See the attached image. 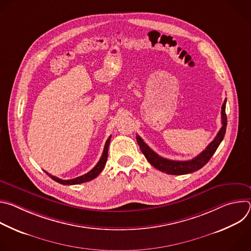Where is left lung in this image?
Masks as SVG:
<instances>
[{"instance_id": "8db88e82", "label": "left lung", "mask_w": 251, "mask_h": 251, "mask_svg": "<svg viewBox=\"0 0 251 251\" xmlns=\"http://www.w3.org/2000/svg\"><path fill=\"white\" fill-rule=\"evenodd\" d=\"M226 99L225 100L223 106H222V128L219 131L218 135L216 138L211 141L208 146L197 157L190 161H174V160H169L166 158H163L159 156L157 153H155L150 147L146 144V143L143 141V139L137 135L136 139L138 142V145L140 146V149L142 153L144 154L146 159L149 161V163L158 169L161 172H164L166 174L170 175H186L190 174L193 172H196L202 168L212 157L214 152L217 151L218 147L224 140L226 130V124H227V118L226 114Z\"/></svg>"}]
</instances>
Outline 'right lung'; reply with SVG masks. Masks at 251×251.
Returning <instances> with one entry per match:
<instances>
[{"instance_id":"obj_1","label":"right lung","mask_w":251,"mask_h":251,"mask_svg":"<svg viewBox=\"0 0 251 251\" xmlns=\"http://www.w3.org/2000/svg\"><path fill=\"white\" fill-rule=\"evenodd\" d=\"M110 140H111V136L108 139H107V141L105 143L104 150H103V153H102V156H101L99 162L87 174H85L83 176H77V177H75V178H71V180H61V178L56 177L54 176H51L50 174L46 172L47 175H49L53 181H55V182H57L61 185H78V184L86 183V182H89V181L93 180V178H95L102 172V170H103V168L106 164L107 157H108V148H109V144H110Z\"/></svg>"}]
</instances>
